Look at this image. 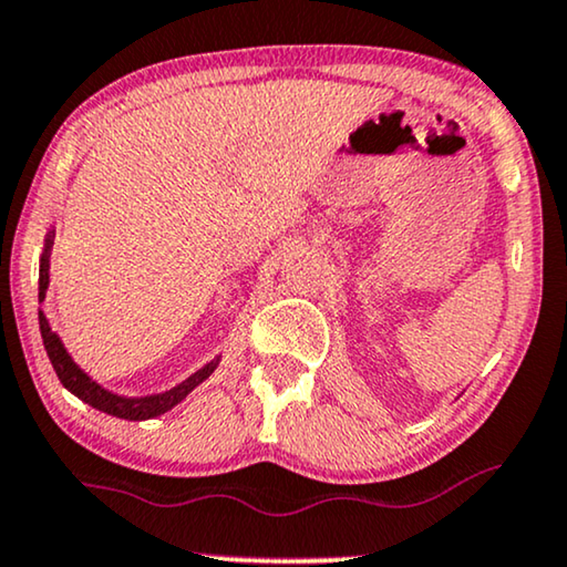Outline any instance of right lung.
I'll return each mask as SVG.
<instances>
[{"label": "right lung", "mask_w": 567, "mask_h": 567, "mask_svg": "<svg viewBox=\"0 0 567 567\" xmlns=\"http://www.w3.org/2000/svg\"><path fill=\"white\" fill-rule=\"evenodd\" d=\"M51 244H53V234H48L45 238V249H43V257H41V275H38V298H45V290H48V257H51ZM38 321H41V337H43V347L48 352V360H51L55 374H59V380L63 382V388L71 390L76 398H82L84 403H90L92 409L97 411H105L110 416H117V419H127V421H143V419H154V416H162L174 405L185 401V398L193 393V390L200 385L203 380H207L213 374L215 367H218L220 360H213L207 362L203 370H197L195 374H189L185 382H179L177 388L166 390V393H156V395H143V398H125V395H117V393H110L102 385H97L90 374H86L82 367H79L74 360H71L66 349H63L61 339L55 337L51 331V326H48L43 310L38 313Z\"/></svg>", "instance_id": "obj_1"}]
</instances>
